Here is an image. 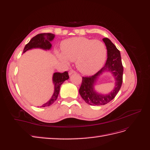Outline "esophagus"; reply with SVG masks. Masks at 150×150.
I'll return each mask as SVG.
<instances>
[{"instance_id":"obj_1","label":"esophagus","mask_w":150,"mask_h":150,"mask_svg":"<svg viewBox=\"0 0 150 150\" xmlns=\"http://www.w3.org/2000/svg\"><path fill=\"white\" fill-rule=\"evenodd\" d=\"M75 72H76V71H74V70H70V71H69V75H71V74H72L75 73Z\"/></svg>"}]
</instances>
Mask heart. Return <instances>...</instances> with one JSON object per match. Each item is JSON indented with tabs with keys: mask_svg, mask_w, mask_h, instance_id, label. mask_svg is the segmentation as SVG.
<instances>
[{
	"mask_svg": "<svg viewBox=\"0 0 150 150\" xmlns=\"http://www.w3.org/2000/svg\"><path fill=\"white\" fill-rule=\"evenodd\" d=\"M62 52L57 57L65 63L76 61L78 69L83 74L96 73L103 67L107 51L103 42L86 38H73L62 42Z\"/></svg>",
	"mask_w": 150,
	"mask_h": 150,
	"instance_id": "heart-1",
	"label": "heart"
}]
</instances>
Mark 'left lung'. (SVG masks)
<instances>
[{"mask_svg":"<svg viewBox=\"0 0 150 150\" xmlns=\"http://www.w3.org/2000/svg\"><path fill=\"white\" fill-rule=\"evenodd\" d=\"M103 42L107 49L108 58L104 66L96 74L92 76L83 77L82 84L79 90L81 96L84 101L91 106L104 105L115 98L121 87L123 74V66L122 64L120 52L111 40L103 38ZM108 71L114 77L115 84L114 89L108 94L103 95L96 92L94 85L101 75Z\"/></svg>","mask_w":150,"mask_h":150,"instance_id":"1","label":"left lung"}]
</instances>
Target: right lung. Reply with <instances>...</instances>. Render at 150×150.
I'll use <instances>...</instances> for the list:
<instances>
[{
	"mask_svg": "<svg viewBox=\"0 0 150 150\" xmlns=\"http://www.w3.org/2000/svg\"><path fill=\"white\" fill-rule=\"evenodd\" d=\"M54 37H55V35L51 33H42L36 35L30 39L28 44L25 45L23 53L25 52L28 50L36 48L46 50V51L50 50L52 47L51 42L52 41ZM69 78V76L68 75L67 71H65L62 73L54 72L52 76V83L54 85V93L51 99L40 107L49 106L55 102L58 97L59 93L61 84Z\"/></svg>",
	"mask_w": 150,
	"mask_h": 150,
	"instance_id": "right-lung-1",
	"label": "right lung"
}]
</instances>
